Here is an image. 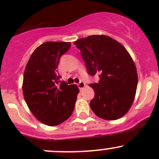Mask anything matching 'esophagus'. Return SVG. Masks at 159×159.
Instances as JSON below:
<instances>
[{"mask_svg":"<svg viewBox=\"0 0 159 159\" xmlns=\"http://www.w3.org/2000/svg\"><path fill=\"white\" fill-rule=\"evenodd\" d=\"M78 86L80 89H82L85 86V83H84V81H80V82L78 84Z\"/></svg>","mask_w":159,"mask_h":159,"instance_id":"obj_1","label":"esophagus"}]
</instances>
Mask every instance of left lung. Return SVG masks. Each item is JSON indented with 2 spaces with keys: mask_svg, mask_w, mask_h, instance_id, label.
I'll list each match as a JSON object with an SVG mask.
<instances>
[{
  "mask_svg": "<svg viewBox=\"0 0 159 159\" xmlns=\"http://www.w3.org/2000/svg\"><path fill=\"white\" fill-rule=\"evenodd\" d=\"M74 44L81 51L88 74H98L91 84L94 97L90 106L99 118L117 120L124 116L134 101L138 85L135 65L127 50L106 35L80 38Z\"/></svg>",
  "mask_w": 159,
  "mask_h": 159,
  "instance_id": "left-lung-1",
  "label": "left lung"
}]
</instances>
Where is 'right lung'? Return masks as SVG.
Masks as SVG:
<instances>
[{
    "mask_svg": "<svg viewBox=\"0 0 159 159\" xmlns=\"http://www.w3.org/2000/svg\"><path fill=\"white\" fill-rule=\"evenodd\" d=\"M70 42L48 41L32 53L23 80L25 100L34 116L44 124L56 126L66 121L75 108L79 90L75 84L60 81V58Z\"/></svg>",
    "mask_w": 159,
    "mask_h": 159,
    "instance_id": "add662e5",
    "label": "right lung"
}]
</instances>
